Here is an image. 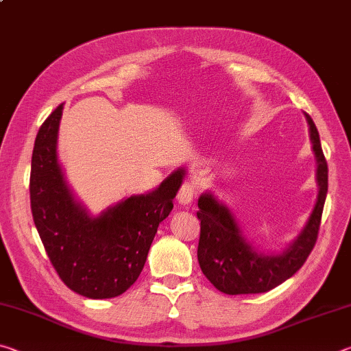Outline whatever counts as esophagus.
Masks as SVG:
<instances>
[{
	"label": "esophagus",
	"mask_w": 351,
	"mask_h": 351,
	"mask_svg": "<svg viewBox=\"0 0 351 351\" xmlns=\"http://www.w3.org/2000/svg\"><path fill=\"white\" fill-rule=\"evenodd\" d=\"M193 197H195V187L192 186V184H189V182L182 184L180 192H178V203L182 206H189V204H192Z\"/></svg>",
	"instance_id": "obj_1"
}]
</instances>
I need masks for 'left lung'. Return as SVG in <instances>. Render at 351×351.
Listing matches in <instances>:
<instances>
[{
	"label": "left lung",
	"mask_w": 351,
	"mask_h": 351,
	"mask_svg": "<svg viewBox=\"0 0 351 351\" xmlns=\"http://www.w3.org/2000/svg\"><path fill=\"white\" fill-rule=\"evenodd\" d=\"M310 125L313 153L317 162L316 181L319 186L316 206L297 239L280 252H260L243 235L229 207L210 192L198 199L197 217L201 221L198 261L203 274L224 294H258L288 280L299 271L316 245L320 218L328 192L326 165L317 128L305 114ZM180 171L186 170L180 169Z\"/></svg>",
	"instance_id": "left-lung-1"
}]
</instances>
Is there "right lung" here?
<instances>
[{"mask_svg": "<svg viewBox=\"0 0 351 351\" xmlns=\"http://www.w3.org/2000/svg\"><path fill=\"white\" fill-rule=\"evenodd\" d=\"M63 104L35 138L31 209L35 228L63 283L88 299L117 297L138 280L158 226L173 209L184 171L176 170L153 192L133 195L91 215L68 186L57 139Z\"/></svg>", "mask_w": 351, "mask_h": 351, "instance_id": "1", "label": "right lung"}]
</instances>
